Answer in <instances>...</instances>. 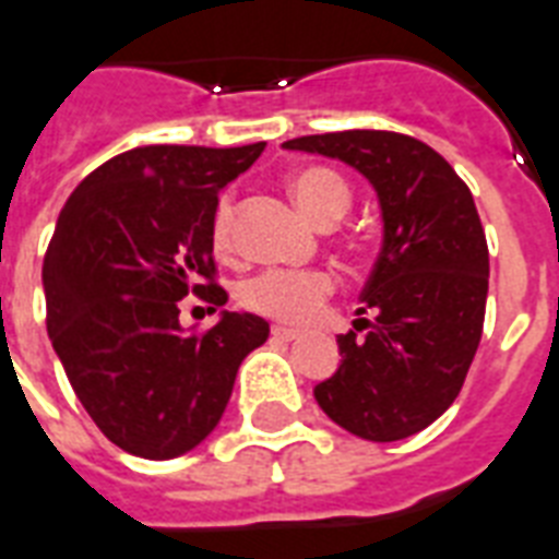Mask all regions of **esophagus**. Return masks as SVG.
<instances>
[{
    "label": "esophagus",
    "mask_w": 559,
    "mask_h": 559,
    "mask_svg": "<svg viewBox=\"0 0 559 559\" xmlns=\"http://www.w3.org/2000/svg\"><path fill=\"white\" fill-rule=\"evenodd\" d=\"M271 335H274L276 341H297L302 332L300 329H292V326H274L271 329Z\"/></svg>",
    "instance_id": "obj_1"
}]
</instances>
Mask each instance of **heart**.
<instances>
[{"label":"heart","instance_id":"b5f03b06","mask_svg":"<svg viewBox=\"0 0 559 559\" xmlns=\"http://www.w3.org/2000/svg\"><path fill=\"white\" fill-rule=\"evenodd\" d=\"M294 201L314 224L329 227L349 210V189L329 168H306L288 180ZM215 257H233V201L221 198L210 224ZM338 283L329 271H262L239 285V302L253 314L280 323H311L332 300Z\"/></svg>","mask_w":559,"mask_h":559}]
</instances>
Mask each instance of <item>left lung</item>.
Wrapping results in <instances>:
<instances>
[{
  "label": "left lung",
  "instance_id": "8db88e82",
  "mask_svg": "<svg viewBox=\"0 0 559 559\" xmlns=\"http://www.w3.org/2000/svg\"><path fill=\"white\" fill-rule=\"evenodd\" d=\"M358 168L376 186L384 245L361 300L373 320L341 335L338 373L314 388L349 435L391 443L443 414L481 344L490 250L469 186L431 145L396 131L288 140Z\"/></svg>",
  "mask_w": 559,
  "mask_h": 559
}]
</instances>
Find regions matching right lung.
Wrapping results in <instances>:
<instances>
[{"label":"right lung","mask_w":559,"mask_h":559,"mask_svg":"<svg viewBox=\"0 0 559 559\" xmlns=\"http://www.w3.org/2000/svg\"><path fill=\"white\" fill-rule=\"evenodd\" d=\"M265 142L241 148L145 145L78 183L43 262L46 329L69 384L110 443L148 461L194 449L227 408L265 320L224 311L215 326L180 329L186 294L227 302L210 224L224 186Z\"/></svg>","instance_id":"right-lung-1"}]
</instances>
